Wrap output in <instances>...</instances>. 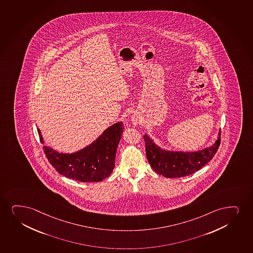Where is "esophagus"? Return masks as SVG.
Returning <instances> with one entry per match:
<instances>
[{
    "label": "esophagus",
    "instance_id": "obj_1",
    "mask_svg": "<svg viewBox=\"0 0 253 253\" xmlns=\"http://www.w3.org/2000/svg\"><path fill=\"white\" fill-rule=\"evenodd\" d=\"M132 123H133V125H138L140 124L139 120H138V119H136V118H133V119H132Z\"/></svg>",
    "mask_w": 253,
    "mask_h": 253
}]
</instances>
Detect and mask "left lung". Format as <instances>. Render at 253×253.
Returning a JSON list of instances; mask_svg holds the SVG:
<instances>
[{
	"instance_id": "1",
	"label": "left lung",
	"mask_w": 253,
	"mask_h": 253,
	"mask_svg": "<svg viewBox=\"0 0 253 253\" xmlns=\"http://www.w3.org/2000/svg\"><path fill=\"white\" fill-rule=\"evenodd\" d=\"M143 138L147 160L153 170L165 177L178 178L192 175L209 162L220 146L221 131L211 147L196 152L167 151L157 146L147 134Z\"/></svg>"
}]
</instances>
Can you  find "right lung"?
<instances>
[{"label":"right lung","mask_w":253,"mask_h":253,"mask_svg":"<svg viewBox=\"0 0 253 253\" xmlns=\"http://www.w3.org/2000/svg\"><path fill=\"white\" fill-rule=\"evenodd\" d=\"M38 131L40 141L43 144L41 131L39 128ZM123 131V123H116L90 145L76 153H59L43 146L44 153L60 175L83 182L101 181L113 173L117 147Z\"/></svg>","instance_id":"right-lung-1"}]
</instances>
